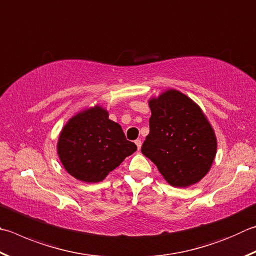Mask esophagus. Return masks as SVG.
I'll list each match as a JSON object with an SVG mask.
<instances>
[{
	"label": "esophagus",
	"mask_w": 256,
	"mask_h": 256,
	"mask_svg": "<svg viewBox=\"0 0 256 256\" xmlns=\"http://www.w3.org/2000/svg\"><path fill=\"white\" fill-rule=\"evenodd\" d=\"M136 146H138V150H140L141 148V146H142V141L141 140H136Z\"/></svg>",
	"instance_id": "34e87169"
}]
</instances>
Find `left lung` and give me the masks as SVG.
Segmentation results:
<instances>
[{
	"mask_svg": "<svg viewBox=\"0 0 256 256\" xmlns=\"http://www.w3.org/2000/svg\"><path fill=\"white\" fill-rule=\"evenodd\" d=\"M150 133L141 151L166 182L186 188L200 181L216 156L217 138L197 103L176 90L148 100Z\"/></svg>",
	"mask_w": 256,
	"mask_h": 256,
	"instance_id": "left-lung-1",
	"label": "left lung"
}]
</instances>
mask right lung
Returning a JSON list of instances; mask_svg holds the SVG:
<instances>
[{"label": "right lung", "mask_w": 256, "mask_h": 256, "mask_svg": "<svg viewBox=\"0 0 256 256\" xmlns=\"http://www.w3.org/2000/svg\"><path fill=\"white\" fill-rule=\"evenodd\" d=\"M108 110L96 104L68 120L59 134L57 153L67 172L82 182L103 181L136 151Z\"/></svg>", "instance_id": "add662e5"}]
</instances>
